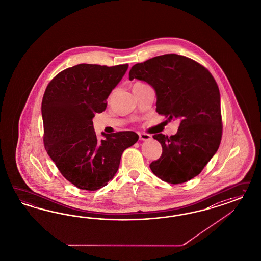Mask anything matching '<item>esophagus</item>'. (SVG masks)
Masks as SVG:
<instances>
[{
    "instance_id": "34e87169",
    "label": "esophagus",
    "mask_w": 261,
    "mask_h": 261,
    "mask_svg": "<svg viewBox=\"0 0 261 261\" xmlns=\"http://www.w3.org/2000/svg\"><path fill=\"white\" fill-rule=\"evenodd\" d=\"M139 137H140L141 141H149V140H151L150 135L146 134V133H140Z\"/></svg>"
}]
</instances>
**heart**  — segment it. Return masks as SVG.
Masks as SVG:
<instances>
[{"label":"heart","mask_w":261,"mask_h":261,"mask_svg":"<svg viewBox=\"0 0 261 261\" xmlns=\"http://www.w3.org/2000/svg\"><path fill=\"white\" fill-rule=\"evenodd\" d=\"M136 84H140V83H136Z\"/></svg>","instance_id":"heart-1"}]
</instances>
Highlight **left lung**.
<instances>
[{"label":"left lung","instance_id":"1","mask_svg":"<svg viewBox=\"0 0 261 261\" xmlns=\"http://www.w3.org/2000/svg\"><path fill=\"white\" fill-rule=\"evenodd\" d=\"M139 79L156 92V111L168 121L180 119L173 136L154 135L162 156L150 164L152 172L169 184L197 176L214 157L222 137L220 93L212 73L186 56H156L134 65L129 79ZM166 120V121H167Z\"/></svg>","mask_w":261,"mask_h":261}]
</instances>
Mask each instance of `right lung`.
Here are the masks:
<instances>
[{"label": "right lung", "instance_id": "add662e5", "mask_svg": "<svg viewBox=\"0 0 261 261\" xmlns=\"http://www.w3.org/2000/svg\"><path fill=\"white\" fill-rule=\"evenodd\" d=\"M127 69L128 64H79L59 72L45 91V148L64 177L80 190L106 186L117 173L123 151L139 140L133 131H122L102 133L98 141L93 125L95 113L106 109L108 96Z\"/></svg>", "mask_w": 261, "mask_h": 261}]
</instances>
